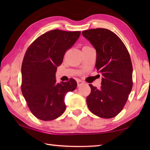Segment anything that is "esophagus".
<instances>
[{"instance_id": "1", "label": "esophagus", "mask_w": 150, "mask_h": 150, "mask_svg": "<svg viewBox=\"0 0 150 150\" xmlns=\"http://www.w3.org/2000/svg\"><path fill=\"white\" fill-rule=\"evenodd\" d=\"M77 86H78V87H79V86H81V85H83V83H84V82H83V81H82L81 80H79V79H77Z\"/></svg>"}]
</instances>
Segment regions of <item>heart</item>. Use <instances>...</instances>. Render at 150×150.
<instances>
[{"label":"heart","mask_w":150,"mask_h":150,"mask_svg":"<svg viewBox=\"0 0 150 150\" xmlns=\"http://www.w3.org/2000/svg\"><path fill=\"white\" fill-rule=\"evenodd\" d=\"M86 47H88V46H87V45H85V46L83 47V48H86Z\"/></svg>","instance_id":"obj_1"}]
</instances>
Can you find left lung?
I'll use <instances>...</instances> for the list:
<instances>
[{
    "label": "left lung",
    "instance_id": "left-lung-1",
    "mask_svg": "<svg viewBox=\"0 0 150 150\" xmlns=\"http://www.w3.org/2000/svg\"><path fill=\"white\" fill-rule=\"evenodd\" d=\"M96 51L95 67L103 75L98 89L89 84L87 103L91 112L103 118H112L122 110L133 86L132 64L130 54L117 35L105 28L82 32Z\"/></svg>",
    "mask_w": 150,
    "mask_h": 150
}]
</instances>
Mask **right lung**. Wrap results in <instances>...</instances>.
<instances>
[{"instance_id":"1","label":"right lung","mask_w":150,"mask_h":150,"mask_svg":"<svg viewBox=\"0 0 150 150\" xmlns=\"http://www.w3.org/2000/svg\"><path fill=\"white\" fill-rule=\"evenodd\" d=\"M81 32L53 30L35 39L25 53L22 64L21 91L30 110L37 118L52 120L64 112V96L74 91L77 82L70 79L57 83V67Z\"/></svg>"}]
</instances>
